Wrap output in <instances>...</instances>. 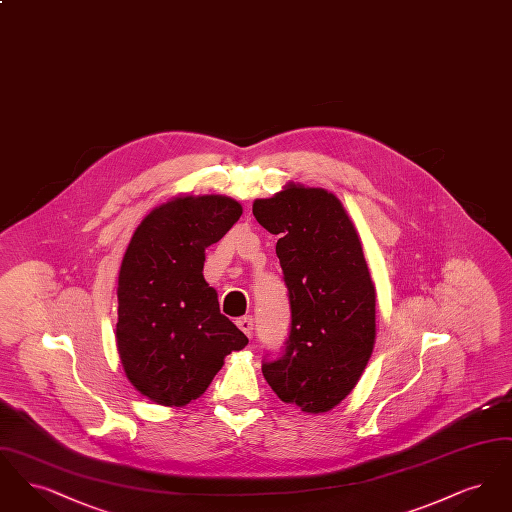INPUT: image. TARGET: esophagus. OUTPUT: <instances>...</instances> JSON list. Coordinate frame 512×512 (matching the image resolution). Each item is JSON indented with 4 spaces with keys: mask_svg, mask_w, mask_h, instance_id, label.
Segmentation results:
<instances>
[{
    "mask_svg": "<svg viewBox=\"0 0 512 512\" xmlns=\"http://www.w3.org/2000/svg\"><path fill=\"white\" fill-rule=\"evenodd\" d=\"M238 328L244 332L247 338H253V330H255V328H253V318H240V320H238Z\"/></svg>",
    "mask_w": 512,
    "mask_h": 512,
    "instance_id": "obj_1",
    "label": "esophagus"
}]
</instances>
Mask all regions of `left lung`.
Returning a JSON list of instances; mask_svg holds the SVG:
<instances>
[{
  "instance_id": "left-lung-1",
  "label": "left lung",
  "mask_w": 512,
  "mask_h": 512,
  "mask_svg": "<svg viewBox=\"0 0 512 512\" xmlns=\"http://www.w3.org/2000/svg\"><path fill=\"white\" fill-rule=\"evenodd\" d=\"M280 236L276 255L290 297L284 355L263 363L272 391L303 413H328L357 386L376 340V290L359 234L340 199L290 182L253 201Z\"/></svg>"
}]
</instances>
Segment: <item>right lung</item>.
<instances>
[{"mask_svg": "<svg viewBox=\"0 0 512 512\" xmlns=\"http://www.w3.org/2000/svg\"><path fill=\"white\" fill-rule=\"evenodd\" d=\"M226 195H178L134 230L119 272L117 349L130 384L157 405L203 395L224 357L247 345L203 278L205 249L242 217Z\"/></svg>", "mask_w": 512, "mask_h": 512, "instance_id": "right-lung-1", "label": "right lung"}]
</instances>
